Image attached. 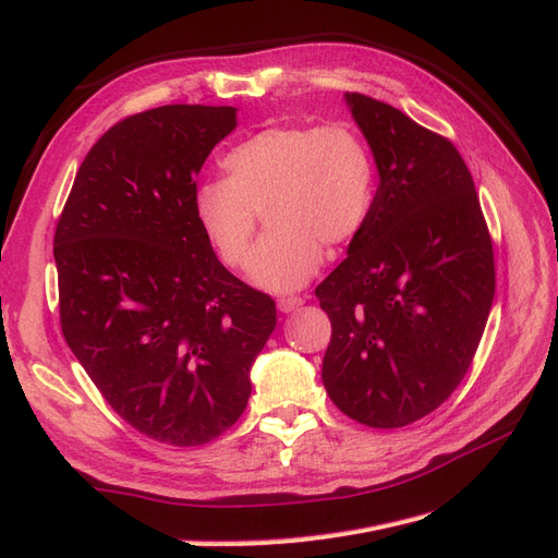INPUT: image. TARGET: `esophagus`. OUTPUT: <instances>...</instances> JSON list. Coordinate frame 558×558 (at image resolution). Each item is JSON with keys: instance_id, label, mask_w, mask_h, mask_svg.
I'll list each match as a JSON object with an SVG mask.
<instances>
[{"instance_id": "esophagus-1", "label": "esophagus", "mask_w": 558, "mask_h": 558, "mask_svg": "<svg viewBox=\"0 0 558 558\" xmlns=\"http://www.w3.org/2000/svg\"><path fill=\"white\" fill-rule=\"evenodd\" d=\"M302 300L300 295H283V298H279L277 300V307H279V312H283V314H291V312H295L298 307H302Z\"/></svg>"}]
</instances>
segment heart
Listing matches in <instances>:
<instances>
[{
  "label": "heart",
  "mask_w": 558,
  "mask_h": 558,
  "mask_svg": "<svg viewBox=\"0 0 558 558\" xmlns=\"http://www.w3.org/2000/svg\"><path fill=\"white\" fill-rule=\"evenodd\" d=\"M226 179L197 185L195 218L221 260L248 263L258 214L272 228L258 242L251 281L269 293L305 286L324 244L356 238L375 202V162L347 123L275 125L230 148Z\"/></svg>",
  "instance_id": "b5f03b06"
}]
</instances>
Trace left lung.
Wrapping results in <instances>:
<instances>
[{
	"instance_id": "1",
	"label": "left lung",
	"mask_w": 558,
	"mask_h": 558,
	"mask_svg": "<svg viewBox=\"0 0 558 558\" xmlns=\"http://www.w3.org/2000/svg\"><path fill=\"white\" fill-rule=\"evenodd\" d=\"M347 107L379 185L347 258L316 286L332 335L330 400L369 428H400L456 391L496 293L494 246L456 146L361 93Z\"/></svg>"
}]
</instances>
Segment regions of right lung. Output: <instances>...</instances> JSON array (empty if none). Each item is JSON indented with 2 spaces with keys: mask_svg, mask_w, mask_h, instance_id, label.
I'll return each instance as SVG.
<instances>
[{
  "mask_svg": "<svg viewBox=\"0 0 558 558\" xmlns=\"http://www.w3.org/2000/svg\"><path fill=\"white\" fill-rule=\"evenodd\" d=\"M234 107L167 105L109 128L56 228L60 326L123 421L174 447L216 440L251 396L275 300L221 265L195 218V174Z\"/></svg>",
  "mask_w": 558,
  "mask_h": 558,
  "instance_id": "right-lung-1",
  "label": "right lung"
}]
</instances>
